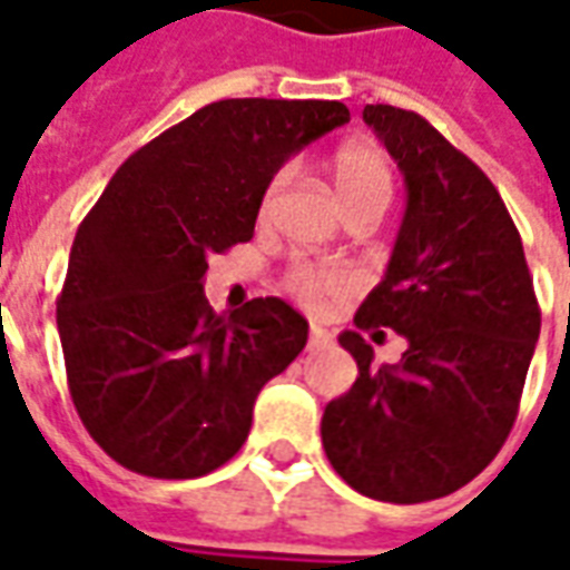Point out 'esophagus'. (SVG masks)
Masks as SVG:
<instances>
[{"instance_id": "obj_1", "label": "esophagus", "mask_w": 570, "mask_h": 570, "mask_svg": "<svg viewBox=\"0 0 570 570\" xmlns=\"http://www.w3.org/2000/svg\"><path fill=\"white\" fill-rule=\"evenodd\" d=\"M330 342H333V338H330V333H326V330H321V326H311V333H308L311 351H314V347H326Z\"/></svg>"}]
</instances>
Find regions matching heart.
Here are the masks:
<instances>
[{"mask_svg": "<svg viewBox=\"0 0 570 570\" xmlns=\"http://www.w3.org/2000/svg\"><path fill=\"white\" fill-rule=\"evenodd\" d=\"M330 176H333L335 195L342 200L345 213L387 210V204L394 198V161L387 158L382 146L370 140H351L338 146L330 158ZM281 186H284V176L277 174L265 188L262 207L272 204ZM286 286L305 305H326L345 293V277L317 265H296L286 274Z\"/></svg>", "mask_w": 570, "mask_h": 570, "instance_id": "heart-1", "label": "heart"}]
</instances>
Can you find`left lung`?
Segmentation results:
<instances>
[{"label": "left lung", "instance_id": "left-lung-1", "mask_svg": "<svg viewBox=\"0 0 570 570\" xmlns=\"http://www.w3.org/2000/svg\"><path fill=\"white\" fill-rule=\"evenodd\" d=\"M363 121L406 179V213L382 284L363 298L357 333L338 345L357 382L326 403V458L366 498L421 503L452 494L491 464L513 430L540 308L522 237L498 188L430 121L366 106ZM382 325L407 338L394 367H375Z\"/></svg>", "mask_w": 570, "mask_h": 570}]
</instances>
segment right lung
Segmentation results:
<instances>
[{
	"instance_id": "obj_1",
	"label": "right lung",
	"mask_w": 570,
	"mask_h": 570,
	"mask_svg": "<svg viewBox=\"0 0 570 570\" xmlns=\"http://www.w3.org/2000/svg\"><path fill=\"white\" fill-rule=\"evenodd\" d=\"M351 121L338 100H219L121 164L76 232L57 298L69 394L94 442L155 479H195L244 445L253 403L308 342L284 298L216 314L207 256L253 237L265 188Z\"/></svg>"
}]
</instances>
